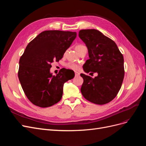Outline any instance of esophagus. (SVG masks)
I'll use <instances>...</instances> for the list:
<instances>
[{"instance_id":"1","label":"esophagus","mask_w":146,"mask_h":146,"mask_svg":"<svg viewBox=\"0 0 146 146\" xmlns=\"http://www.w3.org/2000/svg\"><path fill=\"white\" fill-rule=\"evenodd\" d=\"M75 76H80V73L78 72H77V71H76V72H75Z\"/></svg>"}]
</instances>
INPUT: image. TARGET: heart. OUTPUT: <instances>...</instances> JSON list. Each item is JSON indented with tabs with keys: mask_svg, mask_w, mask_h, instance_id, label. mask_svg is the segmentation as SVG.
<instances>
[{
	"mask_svg": "<svg viewBox=\"0 0 146 146\" xmlns=\"http://www.w3.org/2000/svg\"><path fill=\"white\" fill-rule=\"evenodd\" d=\"M81 46H83L82 45H78L76 46V49L78 47H80ZM66 66L67 68L70 69H72V70H77L78 69V66L75 63H67L66 64Z\"/></svg>",
	"mask_w": 146,
	"mask_h": 146,
	"instance_id": "1",
	"label": "heart"
}]
</instances>
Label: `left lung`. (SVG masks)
<instances>
[{"instance_id":"8db88e82","label":"left lung","mask_w":146,"mask_h":146,"mask_svg":"<svg viewBox=\"0 0 146 146\" xmlns=\"http://www.w3.org/2000/svg\"><path fill=\"white\" fill-rule=\"evenodd\" d=\"M78 36L85 42L89 59L83 64L86 73H98L94 78L81 74L83 96L98 105L111 102L120 90L124 77L123 57L112 39L95 29L81 30Z\"/></svg>"}]
</instances>
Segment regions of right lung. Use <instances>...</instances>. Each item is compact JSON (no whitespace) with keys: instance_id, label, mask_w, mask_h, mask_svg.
Segmentation results:
<instances>
[{"instance_id":"right-lung-1","label":"right lung","mask_w":146,"mask_h":146,"mask_svg":"<svg viewBox=\"0 0 146 146\" xmlns=\"http://www.w3.org/2000/svg\"><path fill=\"white\" fill-rule=\"evenodd\" d=\"M76 32L46 30L30 41L19 60L18 77L25 94L33 104L46 108L58 103L64 83L74 77L73 70L61 69L53 76L51 63L63 58Z\"/></svg>"}]
</instances>
